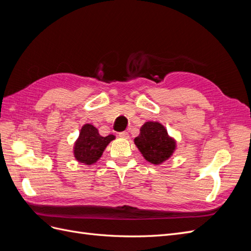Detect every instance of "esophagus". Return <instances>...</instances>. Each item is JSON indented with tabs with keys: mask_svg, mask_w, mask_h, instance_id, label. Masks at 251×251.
Returning <instances> with one entry per match:
<instances>
[{
	"mask_svg": "<svg viewBox=\"0 0 251 251\" xmlns=\"http://www.w3.org/2000/svg\"><path fill=\"white\" fill-rule=\"evenodd\" d=\"M118 135H119L120 138H124V139H128V137H130V136H128V133L126 132V131L125 132H120Z\"/></svg>",
	"mask_w": 251,
	"mask_h": 251,
	"instance_id": "1",
	"label": "esophagus"
}]
</instances>
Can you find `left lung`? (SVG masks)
Masks as SVG:
<instances>
[{
  "instance_id": "1",
  "label": "left lung",
  "mask_w": 251,
  "mask_h": 251,
  "mask_svg": "<svg viewBox=\"0 0 251 251\" xmlns=\"http://www.w3.org/2000/svg\"><path fill=\"white\" fill-rule=\"evenodd\" d=\"M134 142L144 159L155 165L168 160L176 150V140L171 137L164 126L158 121H147Z\"/></svg>"
}]
</instances>
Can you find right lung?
Here are the masks:
<instances>
[{"instance_id": "right-lung-1", "label": "right lung", "mask_w": 251, "mask_h": 251, "mask_svg": "<svg viewBox=\"0 0 251 251\" xmlns=\"http://www.w3.org/2000/svg\"><path fill=\"white\" fill-rule=\"evenodd\" d=\"M114 139V135L103 137L93 125H83L78 138L74 143V157L80 163H85L86 165L94 164L101 157L108 144Z\"/></svg>"}]
</instances>
